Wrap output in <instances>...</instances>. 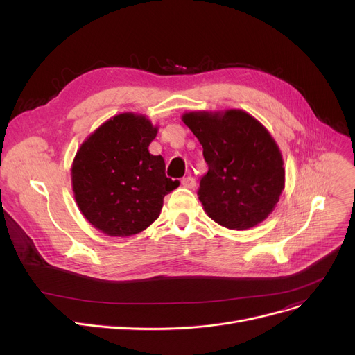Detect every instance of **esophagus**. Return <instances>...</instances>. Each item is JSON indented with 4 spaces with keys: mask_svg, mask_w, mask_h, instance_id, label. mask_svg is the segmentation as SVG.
<instances>
[{
    "mask_svg": "<svg viewBox=\"0 0 355 355\" xmlns=\"http://www.w3.org/2000/svg\"><path fill=\"white\" fill-rule=\"evenodd\" d=\"M181 185H182V187H185V189H194L196 187V180L191 175L184 177L181 180Z\"/></svg>",
    "mask_w": 355,
    "mask_h": 355,
    "instance_id": "1",
    "label": "esophagus"
}]
</instances>
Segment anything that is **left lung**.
<instances>
[{"mask_svg":"<svg viewBox=\"0 0 355 355\" xmlns=\"http://www.w3.org/2000/svg\"><path fill=\"white\" fill-rule=\"evenodd\" d=\"M181 119L209 165L198 190L206 214L230 230L266 220L285 189L282 153L269 130L241 109L190 110Z\"/></svg>","mask_w":355,"mask_h":355,"instance_id":"obj_1","label":"left lung"}]
</instances>
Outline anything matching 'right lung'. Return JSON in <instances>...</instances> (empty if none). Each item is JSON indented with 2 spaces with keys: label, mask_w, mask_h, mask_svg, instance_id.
Returning <instances> with one entry per match:
<instances>
[{
  "label": "right lung",
  "mask_w": 355,
  "mask_h": 355,
  "mask_svg": "<svg viewBox=\"0 0 355 355\" xmlns=\"http://www.w3.org/2000/svg\"><path fill=\"white\" fill-rule=\"evenodd\" d=\"M158 126L123 112L80 144L71 162V190L90 225L112 237L145 230L158 218L164 197L180 182L166 178L161 155L149 154Z\"/></svg>",
  "instance_id": "right-lung-1"
}]
</instances>
